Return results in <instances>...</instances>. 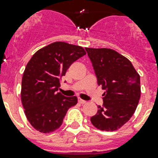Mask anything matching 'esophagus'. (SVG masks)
<instances>
[{
	"label": "esophagus",
	"instance_id": "34e87169",
	"mask_svg": "<svg viewBox=\"0 0 158 158\" xmlns=\"http://www.w3.org/2000/svg\"><path fill=\"white\" fill-rule=\"evenodd\" d=\"M79 102L80 104H85L87 101H84V100H82V99H79Z\"/></svg>",
	"mask_w": 158,
	"mask_h": 158
}]
</instances>
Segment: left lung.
Returning <instances> with one entry per match:
<instances>
[{"label":"left lung","mask_w":158,"mask_h":158,"mask_svg":"<svg viewBox=\"0 0 158 158\" xmlns=\"http://www.w3.org/2000/svg\"><path fill=\"white\" fill-rule=\"evenodd\" d=\"M98 85L105 90L91 123L101 131L122 127L135 113L140 98L139 75L127 57L110 48H86Z\"/></svg>","instance_id":"left-lung-1"}]
</instances>
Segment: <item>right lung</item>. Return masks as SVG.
I'll use <instances>...</instances> for the list:
<instances>
[{"label":"right lung","mask_w":158,"mask_h":158,"mask_svg":"<svg viewBox=\"0 0 158 158\" xmlns=\"http://www.w3.org/2000/svg\"><path fill=\"white\" fill-rule=\"evenodd\" d=\"M86 54L82 47L54 42L38 50L28 61L23 75L21 99L27 118L35 130L48 133L62 124L76 97L57 92L60 79L71 64Z\"/></svg>","instance_id":"obj_1"}]
</instances>
